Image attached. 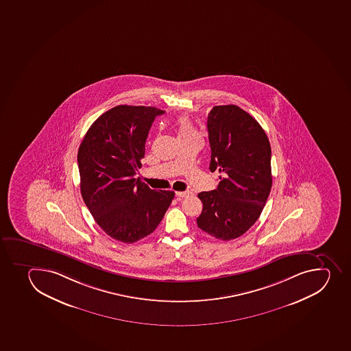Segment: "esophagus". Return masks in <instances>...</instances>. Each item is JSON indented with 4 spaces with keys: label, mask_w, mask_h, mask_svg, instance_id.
<instances>
[{
    "label": "esophagus",
    "mask_w": 351,
    "mask_h": 351,
    "mask_svg": "<svg viewBox=\"0 0 351 351\" xmlns=\"http://www.w3.org/2000/svg\"><path fill=\"white\" fill-rule=\"evenodd\" d=\"M177 197H190V195H192V192H190V191H183V192H176Z\"/></svg>",
    "instance_id": "1"
}]
</instances>
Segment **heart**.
Wrapping results in <instances>:
<instances>
[{
	"label": "heart",
	"mask_w": 351,
	"mask_h": 351,
	"mask_svg": "<svg viewBox=\"0 0 351 351\" xmlns=\"http://www.w3.org/2000/svg\"><path fill=\"white\" fill-rule=\"evenodd\" d=\"M176 127L177 135H178L180 140V138H185V137L194 135V134H197L195 130H194L193 125L191 123L190 119L185 117V116H182V117L177 119Z\"/></svg>",
	"instance_id": "heart-1"
}]
</instances>
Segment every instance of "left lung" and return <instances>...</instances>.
Wrapping results in <instances>:
<instances>
[{
  "label": "left lung",
  "mask_w": 351,
  "mask_h": 351,
  "mask_svg": "<svg viewBox=\"0 0 351 351\" xmlns=\"http://www.w3.org/2000/svg\"><path fill=\"white\" fill-rule=\"evenodd\" d=\"M210 171L217 189L197 194L204 204L197 227L218 240L243 235L257 221L271 189V144L254 117L228 104L208 114Z\"/></svg>",
  "instance_id": "left-lung-1"
}]
</instances>
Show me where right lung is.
I'll list each match as a JSON object with an SVG mask.
<instances>
[{
    "mask_svg": "<svg viewBox=\"0 0 351 351\" xmlns=\"http://www.w3.org/2000/svg\"><path fill=\"white\" fill-rule=\"evenodd\" d=\"M162 114L154 107L117 106L90 125L78 149L84 202L97 225L124 243L150 235L175 197L134 178L151 125Z\"/></svg>",
    "mask_w": 351,
    "mask_h": 351,
    "instance_id": "1",
    "label": "right lung"
}]
</instances>
